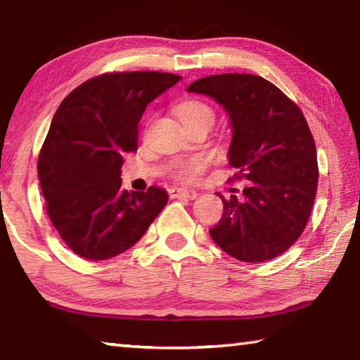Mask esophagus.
I'll return each instance as SVG.
<instances>
[{"label":"esophagus","instance_id":"esophagus-1","mask_svg":"<svg viewBox=\"0 0 360 360\" xmlns=\"http://www.w3.org/2000/svg\"><path fill=\"white\" fill-rule=\"evenodd\" d=\"M197 192L188 191V188H172L169 191V197L172 198H184V200H195L197 198Z\"/></svg>","mask_w":360,"mask_h":360}]
</instances>
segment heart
Returning <instances> with one entry per match:
<instances>
[{
    "label": "heart",
    "mask_w": 360,
    "mask_h": 360,
    "mask_svg": "<svg viewBox=\"0 0 360 360\" xmlns=\"http://www.w3.org/2000/svg\"><path fill=\"white\" fill-rule=\"evenodd\" d=\"M176 112H178V117L186 127H192L197 124L212 125L216 119L214 109L200 100H186L179 103L178 108H176ZM205 168V158L192 157L187 158V160L174 162L172 165V169H169V174H172V178H174L176 181L187 182L197 178L200 173H203Z\"/></svg>",
    "instance_id": "1"
}]
</instances>
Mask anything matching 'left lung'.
Listing matches in <instances>:
<instances>
[{"instance_id": "obj_1", "label": "left lung", "mask_w": 360, "mask_h": 360, "mask_svg": "<svg viewBox=\"0 0 360 360\" xmlns=\"http://www.w3.org/2000/svg\"><path fill=\"white\" fill-rule=\"evenodd\" d=\"M188 92L221 103L233 127L229 163L245 179L210 230L216 245L248 264L271 260L294 245L311 214L318 188L316 144L302 109L275 84L255 75H214Z\"/></svg>"}]
</instances>
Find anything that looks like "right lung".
I'll return each mask as SVG.
<instances>
[{"label": "right lung", "instance_id": "right-lung-1", "mask_svg": "<svg viewBox=\"0 0 360 360\" xmlns=\"http://www.w3.org/2000/svg\"><path fill=\"white\" fill-rule=\"evenodd\" d=\"M181 81L160 71L95 76L60 103L38 157L47 216L66 246L106 260L141 238L168 202L165 191L122 188L125 152L138 149L148 103Z\"/></svg>", "mask_w": 360, "mask_h": 360}]
</instances>
